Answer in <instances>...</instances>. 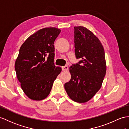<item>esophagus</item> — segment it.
<instances>
[{"mask_svg": "<svg viewBox=\"0 0 129 129\" xmlns=\"http://www.w3.org/2000/svg\"><path fill=\"white\" fill-rule=\"evenodd\" d=\"M62 70L63 71H67L68 69V66L67 65H66V66H63L62 67Z\"/></svg>", "mask_w": 129, "mask_h": 129, "instance_id": "34e87169", "label": "esophagus"}]
</instances>
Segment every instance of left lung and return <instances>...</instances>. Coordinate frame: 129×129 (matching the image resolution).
<instances>
[{
	"label": "left lung",
	"mask_w": 129,
	"mask_h": 129,
	"mask_svg": "<svg viewBox=\"0 0 129 129\" xmlns=\"http://www.w3.org/2000/svg\"><path fill=\"white\" fill-rule=\"evenodd\" d=\"M74 29L75 57L80 60L70 67L71 79L64 88L72 100L84 103L101 88L106 72L105 54L102 44L92 32L82 26Z\"/></svg>",
	"instance_id": "8db88e82"
}]
</instances>
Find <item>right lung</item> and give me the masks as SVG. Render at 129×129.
Returning <instances> with one entry per match:
<instances>
[{"label": "right lung", "mask_w": 129, "mask_h": 129, "mask_svg": "<svg viewBox=\"0 0 129 129\" xmlns=\"http://www.w3.org/2000/svg\"><path fill=\"white\" fill-rule=\"evenodd\" d=\"M60 32L56 28H43L28 38L21 46L15 71L22 89L30 99L46 98L61 73V68L56 67L54 63V45Z\"/></svg>", "instance_id": "1"}]
</instances>
